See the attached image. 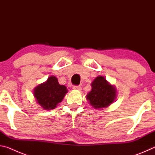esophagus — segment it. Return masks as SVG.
<instances>
[{"label":"esophagus","instance_id":"obj_1","mask_svg":"<svg viewBox=\"0 0 155 155\" xmlns=\"http://www.w3.org/2000/svg\"><path fill=\"white\" fill-rule=\"evenodd\" d=\"M73 90H81V87L80 85H74L72 87Z\"/></svg>","mask_w":155,"mask_h":155}]
</instances>
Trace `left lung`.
Listing matches in <instances>:
<instances>
[{
    "instance_id": "obj_1",
    "label": "left lung",
    "mask_w": 155,
    "mask_h": 155,
    "mask_svg": "<svg viewBox=\"0 0 155 155\" xmlns=\"http://www.w3.org/2000/svg\"><path fill=\"white\" fill-rule=\"evenodd\" d=\"M91 90L87 99L94 108L101 109L109 106L114 101L116 91L114 86L107 83L103 77H98L91 83Z\"/></svg>"
}]
</instances>
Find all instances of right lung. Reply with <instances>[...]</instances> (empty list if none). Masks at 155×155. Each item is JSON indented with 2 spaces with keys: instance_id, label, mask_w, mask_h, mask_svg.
Instances as JSON below:
<instances>
[{
  "instance_id": "right-lung-1",
  "label": "right lung",
  "mask_w": 155,
  "mask_h": 155,
  "mask_svg": "<svg viewBox=\"0 0 155 155\" xmlns=\"http://www.w3.org/2000/svg\"><path fill=\"white\" fill-rule=\"evenodd\" d=\"M36 101L46 110L53 109L61 102L68 90L61 85L55 77H51L46 82L38 86L34 90Z\"/></svg>"
}]
</instances>
